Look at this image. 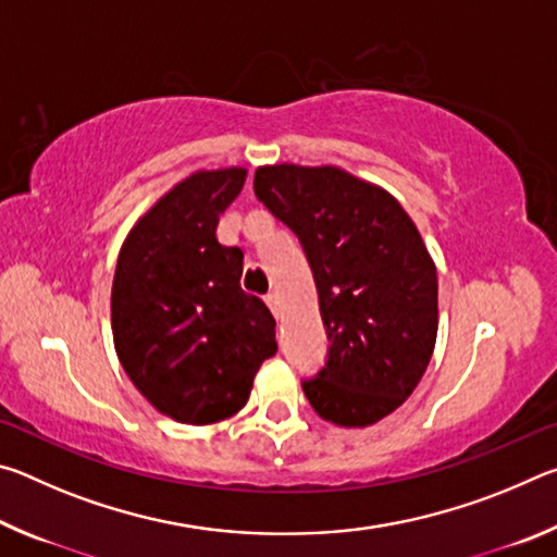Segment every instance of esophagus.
Segmentation results:
<instances>
[{
    "label": "esophagus",
    "instance_id": "34e87169",
    "mask_svg": "<svg viewBox=\"0 0 557 557\" xmlns=\"http://www.w3.org/2000/svg\"><path fill=\"white\" fill-rule=\"evenodd\" d=\"M265 305L270 307V312L275 314L277 319L282 317V309H280V297H277V295H268V297H265Z\"/></svg>",
    "mask_w": 557,
    "mask_h": 557
}]
</instances>
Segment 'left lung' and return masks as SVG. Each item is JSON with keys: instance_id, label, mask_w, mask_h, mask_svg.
I'll use <instances>...</instances> for the list:
<instances>
[{"instance_id": "obj_1", "label": "left lung", "mask_w": 557, "mask_h": 557, "mask_svg": "<svg viewBox=\"0 0 557 557\" xmlns=\"http://www.w3.org/2000/svg\"><path fill=\"white\" fill-rule=\"evenodd\" d=\"M268 211L297 235L312 268L329 354L301 381L317 414L369 428L410 398L437 338V270L385 188L338 166H260Z\"/></svg>"}]
</instances>
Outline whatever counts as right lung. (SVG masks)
<instances>
[{
  "mask_svg": "<svg viewBox=\"0 0 557 557\" xmlns=\"http://www.w3.org/2000/svg\"><path fill=\"white\" fill-rule=\"evenodd\" d=\"M245 176L243 166L186 176L135 223L117 256V358L135 388L184 425L238 412L277 351L265 301L240 287L243 250L215 238Z\"/></svg>",
  "mask_w": 557,
  "mask_h": 557,
  "instance_id": "obj_1",
  "label": "right lung"
}]
</instances>
